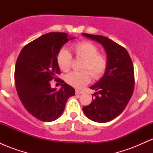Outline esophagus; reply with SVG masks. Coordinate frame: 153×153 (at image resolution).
<instances>
[{
  "label": "esophagus",
  "instance_id": "esophagus-1",
  "mask_svg": "<svg viewBox=\"0 0 153 153\" xmlns=\"http://www.w3.org/2000/svg\"><path fill=\"white\" fill-rule=\"evenodd\" d=\"M82 91H80V90H78V89H77V90H75V94H82Z\"/></svg>",
  "mask_w": 153,
  "mask_h": 153
}]
</instances>
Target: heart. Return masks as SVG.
Returning a JSON list of instances; mask_svg holds the SVG:
<instances>
[{
    "instance_id": "1",
    "label": "heart",
    "mask_w": 153,
    "mask_h": 153,
    "mask_svg": "<svg viewBox=\"0 0 153 153\" xmlns=\"http://www.w3.org/2000/svg\"><path fill=\"white\" fill-rule=\"evenodd\" d=\"M75 56L83 59L80 72H72L66 76V81L72 86L82 88L91 80L101 78L106 71L108 60L104 54L99 53V47L91 42L84 41L75 43L72 46ZM57 65L64 72L70 71L72 62V54L66 49H62L57 56Z\"/></svg>"
}]
</instances>
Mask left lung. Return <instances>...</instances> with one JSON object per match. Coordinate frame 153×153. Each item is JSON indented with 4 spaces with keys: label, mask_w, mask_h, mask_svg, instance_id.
<instances>
[{
    "label": "left lung",
    "mask_w": 153,
    "mask_h": 153,
    "mask_svg": "<svg viewBox=\"0 0 153 153\" xmlns=\"http://www.w3.org/2000/svg\"><path fill=\"white\" fill-rule=\"evenodd\" d=\"M82 34L101 44L108 60L102 78L90 87L96 91L94 99L82 111L94 122H110L124 110L132 96L134 87L132 61L127 50L110 39L101 35Z\"/></svg>",
    "instance_id": "8db88e82"
}]
</instances>
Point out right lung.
<instances>
[{"label":"right lung","instance_id":"obj_1","mask_svg":"<svg viewBox=\"0 0 153 153\" xmlns=\"http://www.w3.org/2000/svg\"><path fill=\"white\" fill-rule=\"evenodd\" d=\"M67 33L50 32L26 45L21 51L15 67L17 94L26 111L39 120L50 122L62 115L67 101L75 89L57 78L60 73L57 56L69 40ZM55 78L61 83L58 91L49 82Z\"/></svg>","mask_w":153,"mask_h":153}]
</instances>
